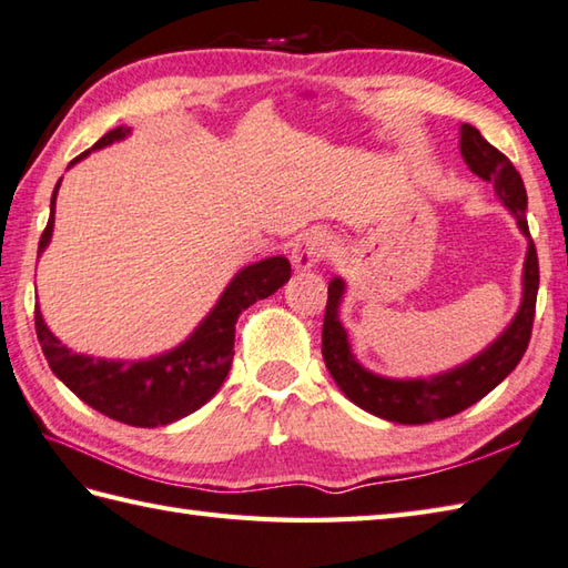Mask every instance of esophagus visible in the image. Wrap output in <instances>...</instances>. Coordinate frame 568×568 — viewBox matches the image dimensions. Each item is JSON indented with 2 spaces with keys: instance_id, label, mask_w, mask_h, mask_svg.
Listing matches in <instances>:
<instances>
[{
  "instance_id": "esophagus-1",
  "label": "esophagus",
  "mask_w": 568,
  "mask_h": 568,
  "mask_svg": "<svg viewBox=\"0 0 568 568\" xmlns=\"http://www.w3.org/2000/svg\"><path fill=\"white\" fill-rule=\"evenodd\" d=\"M328 252V242L318 235H306L292 252L294 270H311Z\"/></svg>"
}]
</instances>
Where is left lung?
<instances>
[{
    "label": "left lung",
    "mask_w": 568,
    "mask_h": 568,
    "mask_svg": "<svg viewBox=\"0 0 568 568\" xmlns=\"http://www.w3.org/2000/svg\"><path fill=\"white\" fill-rule=\"evenodd\" d=\"M460 154L473 173L493 183L495 193L500 195V201L517 217L519 230L529 237L525 213L527 191L513 161L503 152H497L490 142H485L483 134L473 124L460 126ZM523 286V306H519L510 328L490 348L473 357L470 363L432 379H387L367 373L353 357L348 333H345L338 321V304L345 284L343 280H333L328 284L326 316H323V361H326L335 385L345 392V397L369 414L397 424H429L436 419H446V416H454L483 399L523 361L531 338L539 288V260L531 240L525 260Z\"/></svg>",
    "instance_id": "1"
}]
</instances>
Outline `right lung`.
Returning <instances> with one entry per match:
<instances>
[{
	"instance_id": "obj_1",
	"label": "right lung",
	"mask_w": 568,
	"mask_h": 568,
	"mask_svg": "<svg viewBox=\"0 0 568 568\" xmlns=\"http://www.w3.org/2000/svg\"><path fill=\"white\" fill-rule=\"evenodd\" d=\"M126 134H130V126H118L92 144V149L108 146ZM83 156H88V152L78 159ZM58 186L51 199L49 223L39 240V252L49 245L53 233ZM288 276H292V264L286 257H270L250 264L230 282L217 306L186 343H181L171 353L152 357V361L114 363L71 353L45 328L39 306L33 321H37V335L45 361L73 395L114 422L152 429V426H164L195 412L215 395L233 365L237 316L254 301L272 296L276 288L288 282Z\"/></svg>"
}]
</instances>
